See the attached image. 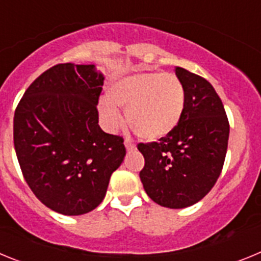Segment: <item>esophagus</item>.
Returning <instances> with one entry per match:
<instances>
[{
    "instance_id": "1",
    "label": "esophagus",
    "mask_w": 261,
    "mask_h": 261,
    "mask_svg": "<svg viewBox=\"0 0 261 261\" xmlns=\"http://www.w3.org/2000/svg\"><path fill=\"white\" fill-rule=\"evenodd\" d=\"M125 147H126V150H128V151H132V150H135V149H136V145L133 144L132 140L126 138V140H125Z\"/></svg>"
}]
</instances>
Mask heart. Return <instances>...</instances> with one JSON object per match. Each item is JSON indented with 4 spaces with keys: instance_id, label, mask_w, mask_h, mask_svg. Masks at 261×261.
Wrapping results in <instances>:
<instances>
[{
    "instance_id": "obj_1",
    "label": "heart",
    "mask_w": 261,
    "mask_h": 261,
    "mask_svg": "<svg viewBox=\"0 0 261 261\" xmlns=\"http://www.w3.org/2000/svg\"><path fill=\"white\" fill-rule=\"evenodd\" d=\"M107 98L99 105L106 128L116 130L121 115L116 107L125 108L133 132L147 141L163 138L179 125L186 110V89L172 73H137L111 85Z\"/></svg>"
}]
</instances>
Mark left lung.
<instances>
[{
	"label": "left lung",
	"mask_w": 261,
	"mask_h": 261,
	"mask_svg": "<svg viewBox=\"0 0 261 261\" xmlns=\"http://www.w3.org/2000/svg\"><path fill=\"white\" fill-rule=\"evenodd\" d=\"M186 89L180 123L159 141L137 145L147 196L166 208L191 206L211 192L225 163L230 124L222 100L205 78L176 66Z\"/></svg>",
	"instance_id": "1"
}]
</instances>
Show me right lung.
<instances>
[{
	"label": "right lung",
	"mask_w": 261,
	"mask_h": 261,
	"mask_svg": "<svg viewBox=\"0 0 261 261\" xmlns=\"http://www.w3.org/2000/svg\"><path fill=\"white\" fill-rule=\"evenodd\" d=\"M103 75L57 64L29 86L14 114V147L30 190L47 208L80 216L105 199L126 149L99 126Z\"/></svg>",
	"instance_id": "add662e5"
}]
</instances>
